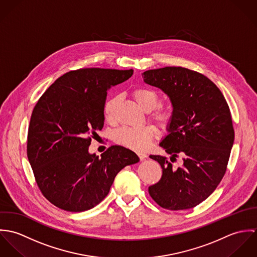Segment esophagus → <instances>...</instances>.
<instances>
[{"mask_svg": "<svg viewBox=\"0 0 257 257\" xmlns=\"http://www.w3.org/2000/svg\"><path fill=\"white\" fill-rule=\"evenodd\" d=\"M138 155H139V157H140L141 160H144V159H146L147 157L146 153H138Z\"/></svg>", "mask_w": 257, "mask_h": 257, "instance_id": "34e87169", "label": "esophagus"}]
</instances>
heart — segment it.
<instances>
[{"instance_id":"heart-1","label":"heart","mask_w":257,"mask_h":257,"mask_svg":"<svg viewBox=\"0 0 257 257\" xmlns=\"http://www.w3.org/2000/svg\"><path fill=\"white\" fill-rule=\"evenodd\" d=\"M133 97L145 110H151L149 118L156 122L161 128H166L173 117V109L170 105L159 104L158 94L147 87H140L133 91ZM119 102V96L107 99L103 105V116L107 122L115 120V112ZM156 128L152 125L142 127H121L113 135L115 144L136 151H144L150 147L156 136Z\"/></svg>"}]
</instances>
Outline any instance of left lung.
Instances as JSON below:
<instances>
[{
  "instance_id": "obj_1",
  "label": "left lung",
  "mask_w": 257,
  "mask_h": 257,
  "mask_svg": "<svg viewBox=\"0 0 257 257\" xmlns=\"http://www.w3.org/2000/svg\"><path fill=\"white\" fill-rule=\"evenodd\" d=\"M144 81L168 95L173 117L169 134L159 146L174 162L150 155L162 168L161 179L148 187L150 197L171 211L187 210L205 201L218 187L225 171L234 141L228 105L220 89L205 75L183 68L147 70Z\"/></svg>"
}]
</instances>
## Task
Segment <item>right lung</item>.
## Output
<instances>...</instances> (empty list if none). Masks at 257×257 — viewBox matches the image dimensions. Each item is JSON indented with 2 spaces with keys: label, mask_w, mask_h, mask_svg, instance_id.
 Returning a JSON list of instances; mask_svg holds the SVG:
<instances>
[{
  "label": "right lung",
  "mask_w": 257,
  "mask_h": 257,
  "mask_svg": "<svg viewBox=\"0 0 257 257\" xmlns=\"http://www.w3.org/2000/svg\"><path fill=\"white\" fill-rule=\"evenodd\" d=\"M130 70L83 68L59 77L39 98L28 133V158L42 195L68 212L101 203L116 174L139 162L132 150L111 146L101 157L88 148L104 126L103 105L110 86Z\"/></svg>",
  "instance_id": "obj_1"
}]
</instances>
